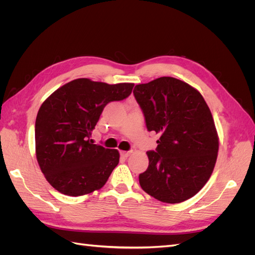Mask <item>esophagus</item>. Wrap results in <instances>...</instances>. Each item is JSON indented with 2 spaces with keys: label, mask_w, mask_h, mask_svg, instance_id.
I'll return each instance as SVG.
<instances>
[{
  "label": "esophagus",
  "mask_w": 255,
  "mask_h": 255,
  "mask_svg": "<svg viewBox=\"0 0 255 255\" xmlns=\"http://www.w3.org/2000/svg\"><path fill=\"white\" fill-rule=\"evenodd\" d=\"M129 154H130L129 151H120V155H121L122 157H125V158L128 157Z\"/></svg>",
  "instance_id": "1"
}]
</instances>
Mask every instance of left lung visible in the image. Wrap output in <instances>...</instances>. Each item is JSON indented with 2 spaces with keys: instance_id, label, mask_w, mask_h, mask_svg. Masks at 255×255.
Returning <instances> with one entry per match:
<instances>
[{
  "instance_id": "8db88e82",
  "label": "left lung",
  "mask_w": 255,
  "mask_h": 255,
  "mask_svg": "<svg viewBox=\"0 0 255 255\" xmlns=\"http://www.w3.org/2000/svg\"><path fill=\"white\" fill-rule=\"evenodd\" d=\"M134 96L148 130L160 137L146 152L149 167L141 188L165 203H180L202 189L217 160L219 138L212 113L189 84L163 76L135 86Z\"/></svg>"
}]
</instances>
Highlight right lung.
Returning <instances> with one entry per match:
<instances>
[{
	"instance_id": "right-lung-1",
	"label": "right lung",
	"mask_w": 255,
	"mask_h": 255,
	"mask_svg": "<svg viewBox=\"0 0 255 255\" xmlns=\"http://www.w3.org/2000/svg\"><path fill=\"white\" fill-rule=\"evenodd\" d=\"M133 83L110 85L76 79L41 104L35 123L36 157L42 173L61 194L78 197L102 188L120 154L89 137L106 104L128 98Z\"/></svg>"
}]
</instances>
